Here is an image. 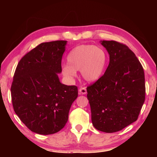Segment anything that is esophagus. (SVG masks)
Instances as JSON below:
<instances>
[{
    "mask_svg": "<svg viewBox=\"0 0 157 157\" xmlns=\"http://www.w3.org/2000/svg\"><path fill=\"white\" fill-rule=\"evenodd\" d=\"M79 93H80L81 94H86L87 93V91H86V89L85 87H82V88H81L80 89H79Z\"/></svg>",
    "mask_w": 157,
    "mask_h": 157,
    "instance_id": "esophagus-1",
    "label": "esophagus"
}]
</instances>
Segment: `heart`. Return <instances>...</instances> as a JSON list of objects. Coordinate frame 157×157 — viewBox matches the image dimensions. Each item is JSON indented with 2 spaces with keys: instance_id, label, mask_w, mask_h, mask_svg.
Wrapping results in <instances>:
<instances>
[{
  "instance_id": "heart-1",
  "label": "heart",
  "mask_w": 157,
  "mask_h": 157,
  "mask_svg": "<svg viewBox=\"0 0 157 157\" xmlns=\"http://www.w3.org/2000/svg\"><path fill=\"white\" fill-rule=\"evenodd\" d=\"M68 63L62 67V73L70 79L77 76L76 71H81V76L86 81H97L106 68L108 56L102 48L94 45H81L75 47L68 53Z\"/></svg>"
}]
</instances>
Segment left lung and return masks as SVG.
<instances>
[{"mask_svg": "<svg viewBox=\"0 0 157 157\" xmlns=\"http://www.w3.org/2000/svg\"><path fill=\"white\" fill-rule=\"evenodd\" d=\"M109 54L104 74L87 87V98L94 127L106 133L117 132L136 121L145 100L142 66L126 45L101 40Z\"/></svg>", "mask_w": 157, "mask_h": 157, "instance_id": "obj_1", "label": "left lung"}]
</instances>
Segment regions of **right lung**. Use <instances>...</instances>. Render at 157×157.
<instances>
[{
    "label": "right lung",
    "instance_id": "obj_1",
    "mask_svg": "<svg viewBox=\"0 0 157 157\" xmlns=\"http://www.w3.org/2000/svg\"><path fill=\"white\" fill-rule=\"evenodd\" d=\"M66 40L42 43L26 53L17 66L11 89L15 113L31 132L42 135L62 129L73 102L76 86L60 82Z\"/></svg>",
    "mask_w": 157,
    "mask_h": 157
}]
</instances>
